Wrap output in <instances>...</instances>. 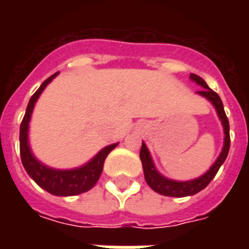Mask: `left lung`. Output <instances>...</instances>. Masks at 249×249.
Segmentation results:
<instances>
[{
	"instance_id": "1",
	"label": "left lung",
	"mask_w": 249,
	"mask_h": 249,
	"mask_svg": "<svg viewBox=\"0 0 249 249\" xmlns=\"http://www.w3.org/2000/svg\"><path fill=\"white\" fill-rule=\"evenodd\" d=\"M189 78L193 82H196L197 85L203 88L201 90L196 92L200 94L201 97L207 98L209 103L212 104L216 109V113L219 116L221 125H223V129H224V144H223V149L220 152L219 157L216 159V161L211 165L207 172L198 176L192 180H187V181H178V180H173V178H165L164 175L157 171L156 165L153 162V159L151 156V152L148 149V146L145 145V142L142 141V145H141L140 151V159L142 162V169H144V178H145L146 184L155 191V192L164 195V196H171V197H185V196H192L196 195L200 191H203L204 188L207 187L213 178L216 176V173L219 171V168L224 164L225 159L228 156V152H230V123L228 119L225 116L224 107L221 103V98L219 97V94L213 92L211 88L207 85V82L204 81L201 77L196 76L191 73Z\"/></svg>"
}]
</instances>
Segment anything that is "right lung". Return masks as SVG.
I'll use <instances>...</instances> for the list:
<instances>
[{
	"mask_svg": "<svg viewBox=\"0 0 249 249\" xmlns=\"http://www.w3.org/2000/svg\"><path fill=\"white\" fill-rule=\"evenodd\" d=\"M57 74L58 73H54L53 76L42 82L41 87L37 89V92L30 97L24 120L19 128V152H21V161L26 173L42 189H45L46 192L52 193L54 196H74V195L87 192L94 187V184L97 183L101 176L105 159L110 153V151H113L114 148L119 145V142L107 145L84 165L71 168V169H57V168L48 167L33 155L29 144V123L32 119V113L41 93L44 92L48 84H51Z\"/></svg>",
	"mask_w": 249,
	"mask_h": 249,
	"instance_id": "obj_1",
	"label": "right lung"
}]
</instances>
